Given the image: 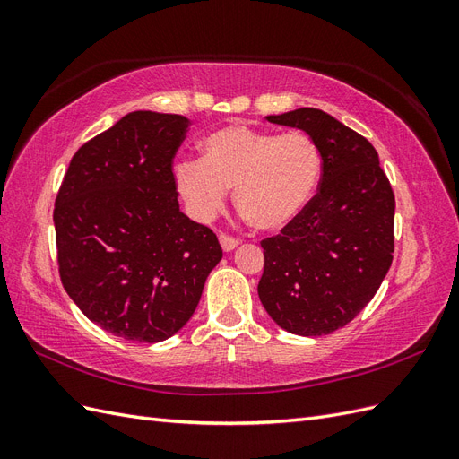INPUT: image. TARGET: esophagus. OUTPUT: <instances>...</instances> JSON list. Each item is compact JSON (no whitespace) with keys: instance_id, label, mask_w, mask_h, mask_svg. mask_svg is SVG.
<instances>
[{"instance_id":"obj_1","label":"esophagus","mask_w":459,"mask_h":459,"mask_svg":"<svg viewBox=\"0 0 459 459\" xmlns=\"http://www.w3.org/2000/svg\"><path fill=\"white\" fill-rule=\"evenodd\" d=\"M218 239H220V245H221V248H224L226 253L233 251V248L239 245V239L238 238H231V235H228V233H220Z\"/></svg>"}]
</instances>
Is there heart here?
Here are the masks:
<instances>
[{
  "instance_id": "heart-1",
  "label": "heart",
  "mask_w": 459,
  "mask_h": 459,
  "mask_svg": "<svg viewBox=\"0 0 459 459\" xmlns=\"http://www.w3.org/2000/svg\"><path fill=\"white\" fill-rule=\"evenodd\" d=\"M322 176V152L304 134L231 124L201 142L199 160L176 164V186L193 216L208 221L235 187V204L258 230H281L308 204Z\"/></svg>"
}]
</instances>
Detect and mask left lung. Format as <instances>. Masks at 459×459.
<instances>
[{"instance_id":"obj_1","label":"left lung","mask_w":459,"mask_h":459,"mask_svg":"<svg viewBox=\"0 0 459 459\" xmlns=\"http://www.w3.org/2000/svg\"><path fill=\"white\" fill-rule=\"evenodd\" d=\"M266 118L310 135L322 152V178L302 212L260 241L258 297L285 331L329 335L364 310L391 268L394 193L375 147L324 110Z\"/></svg>"}]
</instances>
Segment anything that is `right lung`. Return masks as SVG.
I'll return each mask as SVG.
<instances>
[{"label":"right lung","instance_id":"right-lung-1","mask_svg":"<svg viewBox=\"0 0 459 459\" xmlns=\"http://www.w3.org/2000/svg\"><path fill=\"white\" fill-rule=\"evenodd\" d=\"M182 115L135 110L82 145L55 199L63 287L101 329L160 342L195 312L221 260L216 233L179 211Z\"/></svg>","mask_w":459,"mask_h":459}]
</instances>
